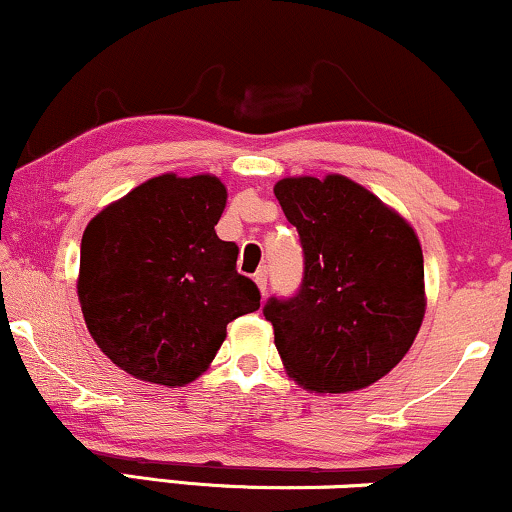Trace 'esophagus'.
Here are the masks:
<instances>
[{
    "label": "esophagus",
    "instance_id": "esophagus-1",
    "mask_svg": "<svg viewBox=\"0 0 512 512\" xmlns=\"http://www.w3.org/2000/svg\"><path fill=\"white\" fill-rule=\"evenodd\" d=\"M254 282H256L258 292H261V296H266V287H268V273H266V270H263V268L256 270Z\"/></svg>",
    "mask_w": 512,
    "mask_h": 512
}]
</instances>
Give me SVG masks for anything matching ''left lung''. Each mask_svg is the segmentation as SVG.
Returning <instances> with one entry per match:
<instances>
[{"mask_svg": "<svg viewBox=\"0 0 512 512\" xmlns=\"http://www.w3.org/2000/svg\"><path fill=\"white\" fill-rule=\"evenodd\" d=\"M304 246V282L263 315L287 375L315 394L370 387L401 363L425 318V266L413 225L346 175L273 187Z\"/></svg>", "mask_w": 512, "mask_h": 512, "instance_id": "8db88e82", "label": "left lung"}]
</instances>
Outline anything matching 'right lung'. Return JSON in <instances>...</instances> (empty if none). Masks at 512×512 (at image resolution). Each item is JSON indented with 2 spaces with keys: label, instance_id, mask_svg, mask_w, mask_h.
<instances>
[{
  "label": "right lung",
  "instance_id": "right-lung-1",
  "mask_svg": "<svg viewBox=\"0 0 512 512\" xmlns=\"http://www.w3.org/2000/svg\"><path fill=\"white\" fill-rule=\"evenodd\" d=\"M227 187L211 173H163L111 201L85 227L78 299L87 330L142 382L185 387L208 370L227 323L261 308L216 225Z\"/></svg>",
  "mask_w": 512,
  "mask_h": 512
}]
</instances>
